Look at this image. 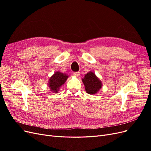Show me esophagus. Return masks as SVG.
Instances as JSON below:
<instances>
[{
  "mask_svg": "<svg viewBox=\"0 0 151 151\" xmlns=\"http://www.w3.org/2000/svg\"><path fill=\"white\" fill-rule=\"evenodd\" d=\"M73 75H74L75 77H79L80 76V72H76L73 73Z\"/></svg>",
  "mask_w": 151,
  "mask_h": 151,
  "instance_id": "34e87169",
  "label": "esophagus"
}]
</instances>
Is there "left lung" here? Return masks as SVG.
<instances>
[{
    "mask_svg": "<svg viewBox=\"0 0 151 151\" xmlns=\"http://www.w3.org/2000/svg\"><path fill=\"white\" fill-rule=\"evenodd\" d=\"M85 86L86 91L89 94H94L101 88L102 83L94 73L89 72L82 79Z\"/></svg>",
    "mask_w": 151,
    "mask_h": 151,
    "instance_id": "1",
    "label": "left lung"
}]
</instances>
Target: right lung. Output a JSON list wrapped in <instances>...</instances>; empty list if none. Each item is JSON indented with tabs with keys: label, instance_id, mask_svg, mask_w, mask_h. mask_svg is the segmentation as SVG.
Masks as SVG:
<instances>
[{
	"label": "right lung",
	"instance_id": "right-lung-1",
	"mask_svg": "<svg viewBox=\"0 0 151 151\" xmlns=\"http://www.w3.org/2000/svg\"><path fill=\"white\" fill-rule=\"evenodd\" d=\"M68 76L60 72H56L50 77L48 82L49 88L52 92L57 93L60 87L65 83Z\"/></svg>",
	"mask_w": 151,
	"mask_h": 151
}]
</instances>
